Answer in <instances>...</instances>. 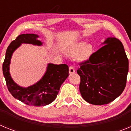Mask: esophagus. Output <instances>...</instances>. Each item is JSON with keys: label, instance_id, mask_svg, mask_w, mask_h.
Returning a JSON list of instances; mask_svg holds the SVG:
<instances>
[{"label": "esophagus", "instance_id": "1", "mask_svg": "<svg viewBox=\"0 0 131 131\" xmlns=\"http://www.w3.org/2000/svg\"><path fill=\"white\" fill-rule=\"evenodd\" d=\"M69 72L70 74L74 73L75 72V69H74V68L73 66H70L69 68Z\"/></svg>", "mask_w": 131, "mask_h": 131}]
</instances>
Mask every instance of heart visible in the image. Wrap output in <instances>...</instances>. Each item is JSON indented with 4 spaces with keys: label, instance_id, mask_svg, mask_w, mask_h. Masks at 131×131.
Here are the masks:
<instances>
[{
    "label": "heart",
    "instance_id": "heart-1",
    "mask_svg": "<svg viewBox=\"0 0 131 131\" xmlns=\"http://www.w3.org/2000/svg\"><path fill=\"white\" fill-rule=\"evenodd\" d=\"M93 47L92 45L86 42H78L69 45L65 48V53L68 56L75 57L76 56L78 61L83 62L88 60L93 52Z\"/></svg>",
    "mask_w": 131,
    "mask_h": 131
}]
</instances>
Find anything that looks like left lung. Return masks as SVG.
Returning <instances> with one entry per match:
<instances>
[{
	"label": "left lung",
	"instance_id": "1",
	"mask_svg": "<svg viewBox=\"0 0 131 131\" xmlns=\"http://www.w3.org/2000/svg\"><path fill=\"white\" fill-rule=\"evenodd\" d=\"M89 60L79 63V91L85 101L107 104L121 94L126 86L129 60L122 42L108 37Z\"/></svg>",
	"mask_w": 131,
	"mask_h": 131
}]
</instances>
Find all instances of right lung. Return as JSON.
Segmentation results:
<instances>
[{"label":"right lung","instance_id":"right-lung-1","mask_svg":"<svg viewBox=\"0 0 131 131\" xmlns=\"http://www.w3.org/2000/svg\"><path fill=\"white\" fill-rule=\"evenodd\" d=\"M38 37L39 35L36 34H22L12 41L6 50L2 71L9 92L15 98L29 106H45L55 100L60 86L69 76L68 65L48 63L46 73L40 81L27 88L16 84L9 71L14 52L22 43L41 46L42 42L38 40Z\"/></svg>","mask_w":131,"mask_h":131}]
</instances>
